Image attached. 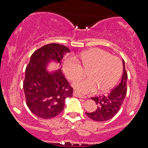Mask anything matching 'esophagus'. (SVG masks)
<instances>
[{
	"instance_id": "esophagus-1",
	"label": "esophagus",
	"mask_w": 148,
	"mask_h": 148,
	"mask_svg": "<svg viewBox=\"0 0 148 148\" xmlns=\"http://www.w3.org/2000/svg\"><path fill=\"white\" fill-rule=\"evenodd\" d=\"M73 95L75 97H78V98H82V99H86V96L78 93V92H77L76 91H74Z\"/></svg>"
}]
</instances>
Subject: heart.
<instances>
[{"label": "heart", "instance_id": "heart-1", "mask_svg": "<svg viewBox=\"0 0 148 148\" xmlns=\"http://www.w3.org/2000/svg\"><path fill=\"white\" fill-rule=\"evenodd\" d=\"M80 64L73 57L64 62V71L71 81L84 76V70L88 71L87 78L74 82L73 87L83 93H92L99 89L105 92L111 89L121 77L123 66L121 60L101 49H92L80 55Z\"/></svg>", "mask_w": 148, "mask_h": 148}]
</instances>
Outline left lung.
Listing matches in <instances>:
<instances>
[{"mask_svg":"<svg viewBox=\"0 0 148 148\" xmlns=\"http://www.w3.org/2000/svg\"><path fill=\"white\" fill-rule=\"evenodd\" d=\"M123 75L119 84L111 90L109 93L91 98L97 104L95 111L86 114L89 118L96 121L109 120L116 115L123 103L127 94V73L125 71V61L123 59Z\"/></svg>","mask_w":148,"mask_h":148,"instance_id":"8db88e82","label":"left lung"}]
</instances>
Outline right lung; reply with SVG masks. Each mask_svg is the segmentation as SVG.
Wrapping results in <instances>:
<instances>
[{
	"label": "right lung",
	"mask_w": 148,
	"mask_h": 148,
	"mask_svg": "<svg viewBox=\"0 0 148 148\" xmlns=\"http://www.w3.org/2000/svg\"><path fill=\"white\" fill-rule=\"evenodd\" d=\"M68 47L59 44L45 45L32 54L25 69L23 90L27 105L35 116L50 119L63 110L65 100L72 97L73 89L61 69L49 71L51 62L61 65Z\"/></svg>",
	"instance_id": "1"
}]
</instances>
